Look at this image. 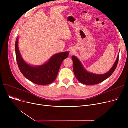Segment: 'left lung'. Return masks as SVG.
Wrapping results in <instances>:
<instances>
[{"label": "left lung", "mask_w": 128, "mask_h": 128, "mask_svg": "<svg viewBox=\"0 0 128 128\" xmlns=\"http://www.w3.org/2000/svg\"><path fill=\"white\" fill-rule=\"evenodd\" d=\"M72 58L73 61V70L75 77L78 81L81 83L86 85H93L99 84L108 78L115 70L119 59V55L117 56L116 62L112 68L104 74L98 75L88 72L84 68L80 60L75 56H72Z\"/></svg>", "instance_id": "1"}]
</instances>
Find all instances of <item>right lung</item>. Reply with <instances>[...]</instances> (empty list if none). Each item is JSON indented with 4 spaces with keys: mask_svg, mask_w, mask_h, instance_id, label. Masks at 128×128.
<instances>
[{
    "mask_svg": "<svg viewBox=\"0 0 128 128\" xmlns=\"http://www.w3.org/2000/svg\"><path fill=\"white\" fill-rule=\"evenodd\" d=\"M15 50L20 71L27 79L39 85L48 84L54 81L63 60L69 54L68 52L58 53L53 56L45 64L33 66L26 63L22 58L18 48V37L16 41Z\"/></svg>",
    "mask_w": 128,
    "mask_h": 128,
    "instance_id": "1",
    "label": "right lung"
}]
</instances>
